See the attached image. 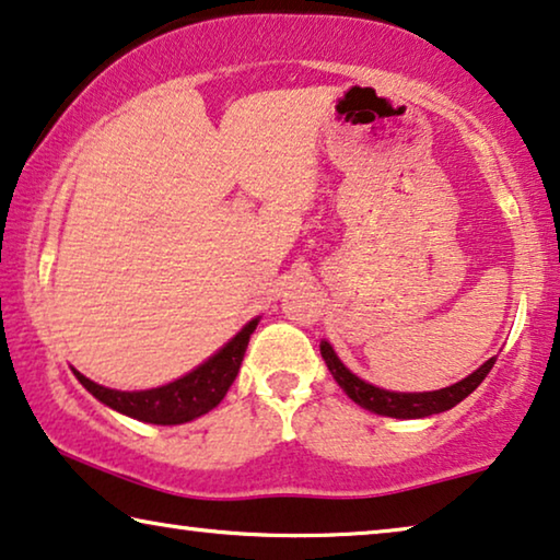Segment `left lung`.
Masks as SVG:
<instances>
[{"instance_id":"1","label":"left lung","mask_w":560,"mask_h":560,"mask_svg":"<svg viewBox=\"0 0 560 560\" xmlns=\"http://www.w3.org/2000/svg\"><path fill=\"white\" fill-rule=\"evenodd\" d=\"M322 357L327 362L331 377L339 382V387L347 392L349 397L354 399L357 405L364 407L374 415H385V417H397V420H415V417H430L438 412H445L450 407H455L457 402H463L467 395H472L482 380L488 377V372L493 370L495 357L478 366L470 377H465L457 382V385H450L445 389H435V392H387L370 385L347 370L345 364L339 362V357L334 354V349L322 341Z\"/></svg>"}]
</instances>
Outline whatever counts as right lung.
Wrapping results in <instances>:
<instances>
[{
    "label": "right lung",
    "mask_w": 560,
    "mask_h": 560,
    "mask_svg": "<svg viewBox=\"0 0 560 560\" xmlns=\"http://www.w3.org/2000/svg\"><path fill=\"white\" fill-rule=\"evenodd\" d=\"M258 319L248 322L236 337H233L219 354H213L206 364H200L186 377L171 382V385L145 389V392H120V389H107L103 385H95L93 380L82 377L80 372H74V377L80 380V385L88 392L105 402L113 410H118L128 417H136L140 422L150 424H180L190 422L196 417L211 412L215 405L226 397L229 387L236 380L244 362L248 339L256 329Z\"/></svg>",
    "instance_id": "right-lung-1"
}]
</instances>
